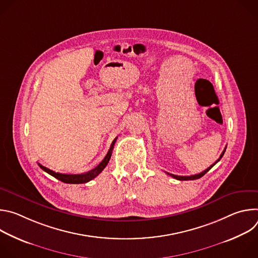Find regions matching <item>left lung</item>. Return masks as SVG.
<instances>
[{
    "instance_id": "obj_1",
    "label": "left lung",
    "mask_w": 258,
    "mask_h": 258,
    "mask_svg": "<svg viewBox=\"0 0 258 258\" xmlns=\"http://www.w3.org/2000/svg\"><path fill=\"white\" fill-rule=\"evenodd\" d=\"M226 149H227V147L226 148L224 149V151H223V153L220 154V156H219V158L212 164V165H210L208 168H206L204 171H202V172H200V173H197V174H194V175H188V176H182V175H175V174H171V173H168V172H166L167 174H169L170 176H172V177H174L175 179H178V180H192V179H197V178H200L201 176H203L211 167H213L219 160H220V158H222L223 156H224V154H225V152H226Z\"/></svg>"
}]
</instances>
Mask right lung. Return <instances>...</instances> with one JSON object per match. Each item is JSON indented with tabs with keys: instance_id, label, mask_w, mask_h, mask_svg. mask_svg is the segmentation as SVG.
Masks as SVG:
<instances>
[{
	"instance_id": "right-lung-1",
	"label": "right lung",
	"mask_w": 258,
	"mask_h": 258,
	"mask_svg": "<svg viewBox=\"0 0 258 258\" xmlns=\"http://www.w3.org/2000/svg\"><path fill=\"white\" fill-rule=\"evenodd\" d=\"M116 139H114V141L112 142L111 146H110V149L108 151V153L106 154L105 158L101 161V163L96 166L95 168H93L92 170L88 171V172H85V173H81V174H68V173H59V172H55L45 166H43L42 164L39 163V166L46 172H48L49 174H51L52 176L56 177L57 179L63 181V182H66V183H85V182H88L90 180H92L93 178H95L97 175H99L102 170L106 167V165L108 164L110 158H111V154H112V150H113V147H114V144L116 142Z\"/></svg>"
}]
</instances>
